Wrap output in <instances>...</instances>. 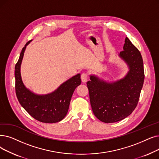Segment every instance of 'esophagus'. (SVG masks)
I'll list each match as a JSON object with an SVG mask.
<instances>
[{
  "label": "esophagus",
  "mask_w": 159,
  "mask_h": 159,
  "mask_svg": "<svg viewBox=\"0 0 159 159\" xmlns=\"http://www.w3.org/2000/svg\"><path fill=\"white\" fill-rule=\"evenodd\" d=\"M88 75L86 73H82L81 75V80H82V82H84V83H85V82H87L88 80Z\"/></svg>",
  "instance_id": "obj_1"
}]
</instances>
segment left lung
I'll use <instances>...</instances> for the list:
<instances>
[{"label":"left lung","mask_w":159,"mask_h":159,"mask_svg":"<svg viewBox=\"0 0 159 159\" xmlns=\"http://www.w3.org/2000/svg\"><path fill=\"white\" fill-rule=\"evenodd\" d=\"M118 56L129 71L123 78L107 82L95 75L87 82L89 100L95 117L105 123L127 118L137 106L144 81L143 63L139 49L126 37L123 51Z\"/></svg>","instance_id":"left-lung-1"}]
</instances>
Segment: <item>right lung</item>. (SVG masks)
I'll list each match as a JSON object with an SVG mask.
<instances>
[{
    "instance_id": "1",
    "label": "right lung",
    "mask_w": 159,
    "mask_h": 159,
    "mask_svg": "<svg viewBox=\"0 0 159 159\" xmlns=\"http://www.w3.org/2000/svg\"><path fill=\"white\" fill-rule=\"evenodd\" d=\"M29 43L30 41L26 43L23 48L15 67L17 99L26 111L38 121L49 123L60 121L67 115L75 88L81 83L80 74L73 76L50 93L39 95L32 92L24 85L20 75V66L26 47Z\"/></svg>"
}]
</instances>
